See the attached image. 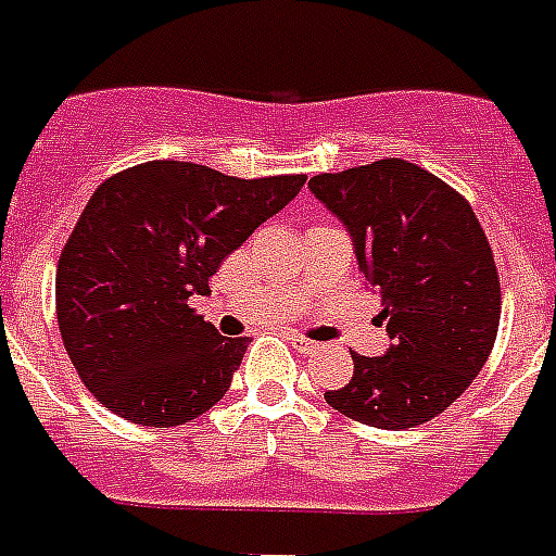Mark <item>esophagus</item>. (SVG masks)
<instances>
[{
  "instance_id": "obj_1",
  "label": "esophagus",
  "mask_w": 556,
  "mask_h": 556,
  "mask_svg": "<svg viewBox=\"0 0 556 556\" xmlns=\"http://www.w3.org/2000/svg\"><path fill=\"white\" fill-rule=\"evenodd\" d=\"M290 344L304 355H309V353H315V350H318V344H315L313 339H304V336H299V332H290Z\"/></svg>"
}]
</instances>
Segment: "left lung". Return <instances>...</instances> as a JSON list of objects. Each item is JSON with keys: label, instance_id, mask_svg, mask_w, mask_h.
<instances>
[{"label": "left lung", "instance_id": "obj_1", "mask_svg": "<svg viewBox=\"0 0 556 556\" xmlns=\"http://www.w3.org/2000/svg\"><path fill=\"white\" fill-rule=\"evenodd\" d=\"M309 189L353 235L364 281L379 292L390 344L353 353V379L330 407L381 430L425 425L470 388L494 350L503 292L470 203L428 168L388 157Z\"/></svg>", "mask_w": 556, "mask_h": 556}]
</instances>
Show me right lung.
Segmentation results:
<instances>
[{
	"mask_svg": "<svg viewBox=\"0 0 556 556\" xmlns=\"http://www.w3.org/2000/svg\"><path fill=\"white\" fill-rule=\"evenodd\" d=\"M304 180L149 160L97 186L56 264L62 344L97 402L175 428L224 399L250 339L217 336L189 299Z\"/></svg>",
	"mask_w": 556,
	"mask_h": 556,
	"instance_id": "right-lung-1",
	"label": "right lung"
}]
</instances>
